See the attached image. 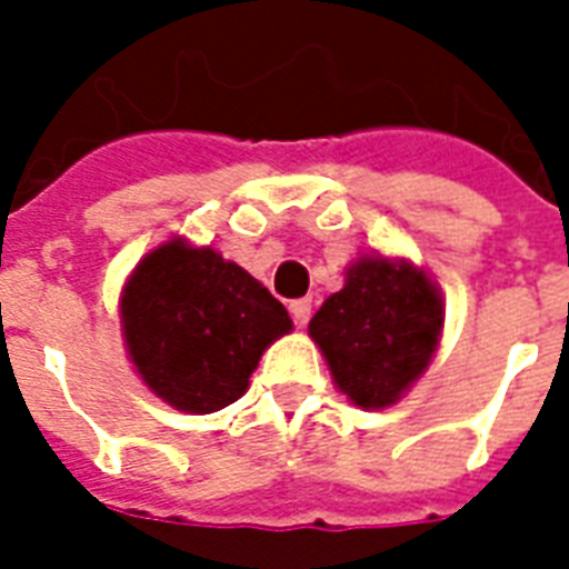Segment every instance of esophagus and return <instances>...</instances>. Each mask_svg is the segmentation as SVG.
Wrapping results in <instances>:
<instances>
[{
	"label": "esophagus",
	"mask_w": 569,
	"mask_h": 569,
	"mask_svg": "<svg viewBox=\"0 0 569 569\" xmlns=\"http://www.w3.org/2000/svg\"><path fill=\"white\" fill-rule=\"evenodd\" d=\"M289 312H292V319L298 328H307V321L312 316V301L310 298H298V301L289 303Z\"/></svg>",
	"instance_id": "esophagus-1"
}]
</instances>
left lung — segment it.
Segmentation results:
<instances>
[{
	"label": "left lung",
	"mask_w": 569,
	"mask_h": 569,
	"mask_svg": "<svg viewBox=\"0 0 569 569\" xmlns=\"http://www.w3.org/2000/svg\"><path fill=\"white\" fill-rule=\"evenodd\" d=\"M442 295L407 259L360 257L312 316L310 337L333 383L363 410L396 405L428 369L442 333Z\"/></svg>",
	"instance_id": "obj_1"
}]
</instances>
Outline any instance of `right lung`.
Returning a JSON list of instances; mask_svg holds the SVG:
<instances>
[{"label":"right lung","mask_w":569,"mask_h":569,"mask_svg":"<svg viewBox=\"0 0 569 569\" xmlns=\"http://www.w3.org/2000/svg\"><path fill=\"white\" fill-rule=\"evenodd\" d=\"M120 328L156 396L182 413H214L244 396L262 351L292 330V319L218 250L171 239L129 274Z\"/></svg>","instance_id":"right-lung-1"}]
</instances>
